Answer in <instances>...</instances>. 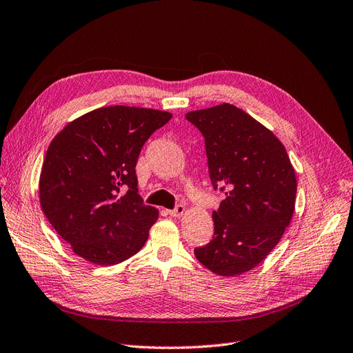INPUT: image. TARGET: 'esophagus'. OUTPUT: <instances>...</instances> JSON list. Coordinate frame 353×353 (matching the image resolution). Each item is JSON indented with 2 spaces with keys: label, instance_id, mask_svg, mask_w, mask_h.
<instances>
[{
  "label": "esophagus",
  "instance_id": "esophagus-1",
  "mask_svg": "<svg viewBox=\"0 0 353 353\" xmlns=\"http://www.w3.org/2000/svg\"><path fill=\"white\" fill-rule=\"evenodd\" d=\"M186 212V208L183 206V205H177L174 209H172V210H167V213L170 214V216H174V218H177V216H181L183 213Z\"/></svg>",
  "mask_w": 353,
  "mask_h": 353
}]
</instances>
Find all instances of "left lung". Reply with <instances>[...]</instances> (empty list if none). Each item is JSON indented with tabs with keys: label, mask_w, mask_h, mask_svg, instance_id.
<instances>
[{
	"label": "left lung",
	"mask_w": 353,
	"mask_h": 353,
	"mask_svg": "<svg viewBox=\"0 0 353 353\" xmlns=\"http://www.w3.org/2000/svg\"><path fill=\"white\" fill-rule=\"evenodd\" d=\"M186 119L205 137L212 186L226 196L212 213V241L194 255L212 272L235 277L261 263L290 225L294 168L277 137L231 103L188 112Z\"/></svg>",
	"instance_id": "left-lung-1"
}]
</instances>
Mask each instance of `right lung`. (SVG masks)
<instances>
[{"label":"right lung","instance_id":"1","mask_svg":"<svg viewBox=\"0 0 353 353\" xmlns=\"http://www.w3.org/2000/svg\"><path fill=\"white\" fill-rule=\"evenodd\" d=\"M170 112L106 106L72 121L50 143L41 167L40 205L76 255L114 265L139 252L159 210L139 194L135 165Z\"/></svg>","mask_w":353,"mask_h":353}]
</instances>
